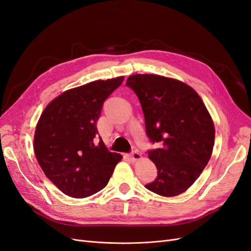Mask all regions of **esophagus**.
Instances as JSON below:
<instances>
[{
  "label": "esophagus",
  "mask_w": 251,
  "mask_h": 251,
  "mask_svg": "<svg viewBox=\"0 0 251 251\" xmlns=\"http://www.w3.org/2000/svg\"><path fill=\"white\" fill-rule=\"evenodd\" d=\"M130 157L132 159V161H138L141 159V155L138 153V151H133Z\"/></svg>",
  "instance_id": "obj_1"
}]
</instances>
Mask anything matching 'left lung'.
<instances>
[{
	"label": "left lung",
	"instance_id": "obj_1",
	"mask_svg": "<svg viewBox=\"0 0 251 251\" xmlns=\"http://www.w3.org/2000/svg\"><path fill=\"white\" fill-rule=\"evenodd\" d=\"M126 85L139 98L149 138L160 144L149 151L158 176L146 187L163 197L184 193L212 154L216 131L208 110L199 94L178 79L135 74Z\"/></svg>",
	"mask_w": 251,
	"mask_h": 251
}]
</instances>
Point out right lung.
Masks as SVG:
<instances>
[{
    "mask_svg": "<svg viewBox=\"0 0 251 251\" xmlns=\"http://www.w3.org/2000/svg\"><path fill=\"white\" fill-rule=\"evenodd\" d=\"M124 79H98L67 90L48 103L37 121L36 160L65 195L81 199L101 191L123 159L109 151L102 140L95 144L94 138L103 101Z\"/></svg>",
    "mask_w": 251,
    "mask_h": 251,
    "instance_id": "right-lung-1",
    "label": "right lung"
}]
</instances>
